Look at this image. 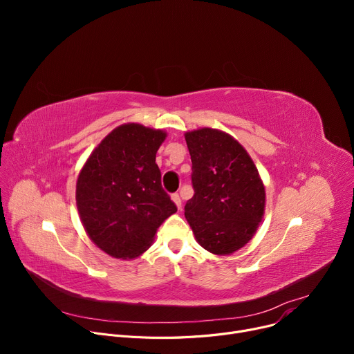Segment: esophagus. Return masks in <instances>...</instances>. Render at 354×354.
<instances>
[{"label":"esophagus","instance_id":"34e87169","mask_svg":"<svg viewBox=\"0 0 354 354\" xmlns=\"http://www.w3.org/2000/svg\"><path fill=\"white\" fill-rule=\"evenodd\" d=\"M172 200H174V203L176 205L178 210H182V200H180L179 193H174V194H172Z\"/></svg>","mask_w":354,"mask_h":354}]
</instances>
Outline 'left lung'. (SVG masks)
I'll return each mask as SVG.
<instances>
[{
    "label": "left lung",
    "instance_id": "obj_1",
    "mask_svg": "<svg viewBox=\"0 0 354 354\" xmlns=\"http://www.w3.org/2000/svg\"><path fill=\"white\" fill-rule=\"evenodd\" d=\"M194 194L185 217L197 242L231 255L250 241L265 213V186L246 149L230 134L198 129L185 134Z\"/></svg>",
    "mask_w": 354,
    "mask_h": 354
}]
</instances>
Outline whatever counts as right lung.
I'll return each mask as SVG.
<instances>
[{"label": "right lung", "mask_w": 354, "mask_h": 354, "mask_svg": "<svg viewBox=\"0 0 354 354\" xmlns=\"http://www.w3.org/2000/svg\"><path fill=\"white\" fill-rule=\"evenodd\" d=\"M167 133L127 123L92 151L77 180V207L91 241L118 259L140 257L176 206L156 156Z\"/></svg>", "instance_id": "add662e5"}]
</instances>
